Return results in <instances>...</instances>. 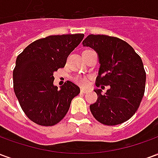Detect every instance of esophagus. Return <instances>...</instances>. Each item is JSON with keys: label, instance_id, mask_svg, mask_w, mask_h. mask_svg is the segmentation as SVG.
<instances>
[{"label": "esophagus", "instance_id": "obj_1", "mask_svg": "<svg viewBox=\"0 0 158 158\" xmlns=\"http://www.w3.org/2000/svg\"><path fill=\"white\" fill-rule=\"evenodd\" d=\"M80 91H81V93H85V92H87V91H88V89H85V88H81Z\"/></svg>", "mask_w": 158, "mask_h": 158}]
</instances>
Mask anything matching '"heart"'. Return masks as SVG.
<instances>
[{"mask_svg":"<svg viewBox=\"0 0 158 158\" xmlns=\"http://www.w3.org/2000/svg\"><path fill=\"white\" fill-rule=\"evenodd\" d=\"M73 81L81 86H86L89 84V79L85 76H75L73 78Z\"/></svg>","mask_w":158,"mask_h":158,"instance_id":"1","label":"heart"}]
</instances>
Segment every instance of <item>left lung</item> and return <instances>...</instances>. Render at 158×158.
<instances>
[{"label": "left lung", "mask_w": 158, "mask_h": 158, "mask_svg": "<svg viewBox=\"0 0 158 158\" xmlns=\"http://www.w3.org/2000/svg\"><path fill=\"white\" fill-rule=\"evenodd\" d=\"M83 45L96 50L99 56L101 67L96 85L110 86L104 95L100 89H95L97 101L89 106L92 115L109 126L129 120L139 108L145 93L146 71L140 56L127 42L113 36L89 35Z\"/></svg>", "instance_id": "8db88e82"}]
</instances>
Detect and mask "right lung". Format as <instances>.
<instances>
[{
  "label": "right lung",
  "mask_w": 158,
  "mask_h": 158,
  "mask_svg": "<svg viewBox=\"0 0 158 158\" xmlns=\"http://www.w3.org/2000/svg\"><path fill=\"white\" fill-rule=\"evenodd\" d=\"M84 34L50 35L29 44L16 60L13 89L25 115L41 126L58 123L68 113L72 100L80 92L67 81L60 90L53 85V73L62 69Z\"/></svg>",
  "instance_id": "obj_1"
}]
</instances>
